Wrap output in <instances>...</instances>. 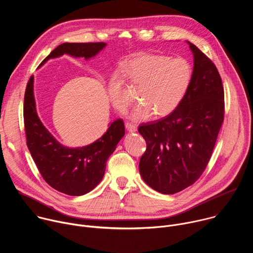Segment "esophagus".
<instances>
[{
    "mask_svg": "<svg viewBox=\"0 0 253 253\" xmlns=\"http://www.w3.org/2000/svg\"><path fill=\"white\" fill-rule=\"evenodd\" d=\"M125 127H126L127 131H129V132H131V133H133V132H136V131H137V126H136L135 124L130 123V122H127V123L125 124Z\"/></svg>",
    "mask_w": 253,
    "mask_h": 253,
    "instance_id": "1",
    "label": "esophagus"
}]
</instances>
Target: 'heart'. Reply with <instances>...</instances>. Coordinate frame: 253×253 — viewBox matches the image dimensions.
<instances>
[{"label": "heart", "instance_id": "1", "mask_svg": "<svg viewBox=\"0 0 253 253\" xmlns=\"http://www.w3.org/2000/svg\"><path fill=\"white\" fill-rule=\"evenodd\" d=\"M128 80L136 87L141 101L131 113L135 121L148 120L153 113L164 117L177 109L188 92L192 81V67L183 58L141 54L130 59L125 67ZM113 106L124 112L131 103L123 78L114 74L108 85Z\"/></svg>", "mask_w": 253, "mask_h": 253}]
</instances>
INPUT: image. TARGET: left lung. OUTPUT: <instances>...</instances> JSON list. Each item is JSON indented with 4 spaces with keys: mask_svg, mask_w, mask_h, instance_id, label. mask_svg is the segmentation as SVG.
<instances>
[{
    "mask_svg": "<svg viewBox=\"0 0 253 253\" xmlns=\"http://www.w3.org/2000/svg\"><path fill=\"white\" fill-rule=\"evenodd\" d=\"M191 85L168 116L142 124L147 148L139 162L141 177L152 189L174 194L192 185L205 170L224 119V90L213 62L195 45Z\"/></svg>",
    "mask_w": 253,
    "mask_h": 253,
    "instance_id": "8db88e82",
    "label": "left lung"
}]
</instances>
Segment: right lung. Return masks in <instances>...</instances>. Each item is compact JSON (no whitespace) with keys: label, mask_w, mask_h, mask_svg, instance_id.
Listing matches in <instances>:
<instances>
[{"label":"right lung","mask_w":253,"mask_h":253,"mask_svg":"<svg viewBox=\"0 0 253 253\" xmlns=\"http://www.w3.org/2000/svg\"><path fill=\"white\" fill-rule=\"evenodd\" d=\"M106 43H64L53 50L40 64L64 54L86 60L96 56ZM34 77L31 76L24 98V124L27 146L45 181L57 191L71 196L93 190L104 176L106 162L125 135L122 119L109 125L106 133L87 146L68 148L60 144L40 120L34 98Z\"/></svg>","instance_id":"1"}]
</instances>
